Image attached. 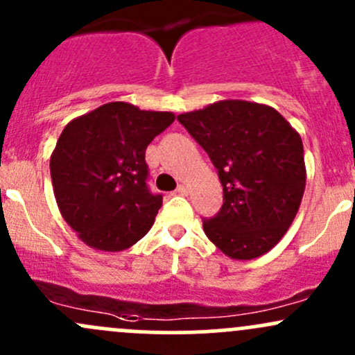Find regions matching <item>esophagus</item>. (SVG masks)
<instances>
[{
	"mask_svg": "<svg viewBox=\"0 0 355 355\" xmlns=\"http://www.w3.org/2000/svg\"><path fill=\"white\" fill-rule=\"evenodd\" d=\"M177 193H180V196H187V193H189V185H185V184L178 185Z\"/></svg>",
	"mask_w": 355,
	"mask_h": 355,
	"instance_id": "1",
	"label": "esophagus"
}]
</instances>
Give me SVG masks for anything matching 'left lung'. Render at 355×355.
<instances>
[{
    "label": "left lung",
    "mask_w": 355,
    "mask_h": 355,
    "mask_svg": "<svg viewBox=\"0 0 355 355\" xmlns=\"http://www.w3.org/2000/svg\"><path fill=\"white\" fill-rule=\"evenodd\" d=\"M204 148L223 185L221 211L202 223L225 255L252 260L281 241L306 187L303 141L272 107L221 100L178 115Z\"/></svg>",
    "instance_id": "obj_1"
}]
</instances>
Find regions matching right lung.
<instances>
[{
  "mask_svg": "<svg viewBox=\"0 0 355 355\" xmlns=\"http://www.w3.org/2000/svg\"><path fill=\"white\" fill-rule=\"evenodd\" d=\"M171 112L110 102L73 119L51 155V178L64 221L89 248L122 252L155 223L163 197L146 185L148 144Z\"/></svg>",
  "mask_w": 355,
  "mask_h": 355,
  "instance_id": "obj_1",
  "label": "right lung"
}]
</instances>
